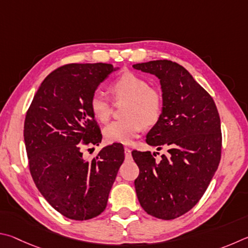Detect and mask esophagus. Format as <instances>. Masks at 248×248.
Listing matches in <instances>:
<instances>
[{
    "label": "esophagus",
    "mask_w": 248,
    "mask_h": 248,
    "mask_svg": "<svg viewBox=\"0 0 248 248\" xmlns=\"http://www.w3.org/2000/svg\"><path fill=\"white\" fill-rule=\"evenodd\" d=\"M124 154H125V158L131 159V157H132V150L131 149L126 148V147H125V148H124Z\"/></svg>",
    "instance_id": "1"
}]
</instances>
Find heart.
Here are the masks:
<instances>
[{
	"label": "heart",
	"instance_id": "obj_1",
	"mask_svg": "<svg viewBox=\"0 0 248 248\" xmlns=\"http://www.w3.org/2000/svg\"><path fill=\"white\" fill-rule=\"evenodd\" d=\"M110 91L114 101L126 102L125 119L114 121L104 127V140L110 144L129 145L145 127H151L162 116L164 95L158 87L150 86L147 78L133 72H125L112 82ZM90 111L95 120L107 123L112 114L111 100L103 93H94L90 98Z\"/></svg>",
	"mask_w": 248,
	"mask_h": 248
}]
</instances>
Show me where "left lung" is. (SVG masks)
Returning a JSON list of instances; mask_svg holds the SVG:
<instances>
[{"mask_svg": "<svg viewBox=\"0 0 248 248\" xmlns=\"http://www.w3.org/2000/svg\"><path fill=\"white\" fill-rule=\"evenodd\" d=\"M133 66L160 79L162 116L146 141L169 153L158 162L150 151H132L140 168L136 194L147 214L172 220L196 205L218 169L222 148L219 112L211 95L182 65L158 60Z\"/></svg>", "mask_w": 248, "mask_h": 248, "instance_id": "1", "label": "left lung"}]
</instances>
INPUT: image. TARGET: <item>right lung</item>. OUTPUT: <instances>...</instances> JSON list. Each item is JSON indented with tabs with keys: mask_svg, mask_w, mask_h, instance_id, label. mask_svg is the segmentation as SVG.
Returning a JSON list of instances; mask_svg holds the SVG:
<instances>
[{
	"mask_svg": "<svg viewBox=\"0 0 248 248\" xmlns=\"http://www.w3.org/2000/svg\"><path fill=\"white\" fill-rule=\"evenodd\" d=\"M113 71L107 63L63 65L45 78L26 113L30 174L46 201L68 219L89 220L106 209L124 161V148L116 142L93 160H84L81 151L101 142L89 102Z\"/></svg>",
	"mask_w": 248,
	"mask_h": 248,
	"instance_id": "add662e5",
	"label": "right lung"
}]
</instances>
